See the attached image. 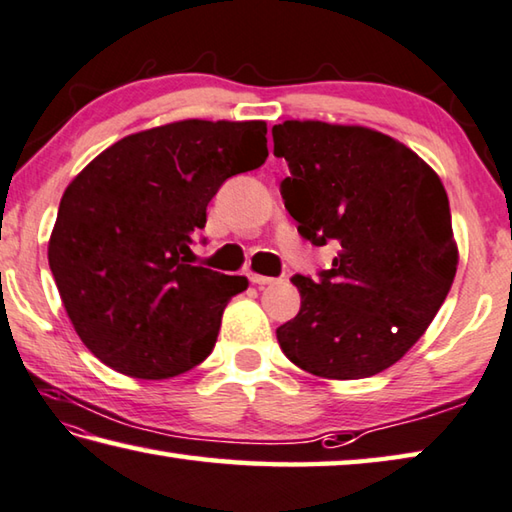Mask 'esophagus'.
Wrapping results in <instances>:
<instances>
[{"mask_svg": "<svg viewBox=\"0 0 512 512\" xmlns=\"http://www.w3.org/2000/svg\"><path fill=\"white\" fill-rule=\"evenodd\" d=\"M248 280L253 282V284H257V286H266V284H273V282H277L275 277H268V275H257V273H250V275H248Z\"/></svg>", "mask_w": 512, "mask_h": 512, "instance_id": "esophagus-1", "label": "esophagus"}]
</instances>
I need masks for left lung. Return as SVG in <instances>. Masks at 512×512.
<instances>
[{
    "mask_svg": "<svg viewBox=\"0 0 512 512\" xmlns=\"http://www.w3.org/2000/svg\"><path fill=\"white\" fill-rule=\"evenodd\" d=\"M297 232L338 246L331 268L293 275L300 313L277 329L313 376L356 380L401 360L430 327L457 273L448 194L423 159L374 129L286 120L273 127Z\"/></svg>",
    "mask_w": 512,
    "mask_h": 512,
    "instance_id": "left-lung-1",
    "label": "left lung"
}]
</instances>
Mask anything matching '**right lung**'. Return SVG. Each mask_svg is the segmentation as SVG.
Wrapping results in <instances>:
<instances>
[{
    "mask_svg": "<svg viewBox=\"0 0 512 512\" xmlns=\"http://www.w3.org/2000/svg\"><path fill=\"white\" fill-rule=\"evenodd\" d=\"M266 156L264 120H181L125 136L69 183L49 266L80 340L107 367L163 380L210 356L248 280L190 264V246L224 181Z\"/></svg>",
    "mask_w": 512,
    "mask_h": 512,
    "instance_id": "right-lung-1",
    "label": "right lung"
}]
</instances>
